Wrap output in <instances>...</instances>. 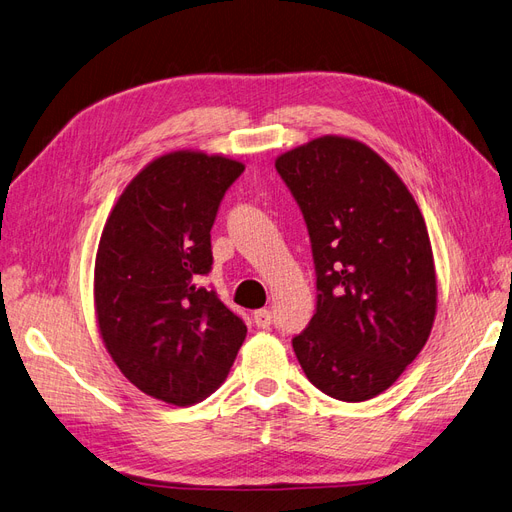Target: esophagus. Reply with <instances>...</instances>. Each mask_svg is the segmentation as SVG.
Segmentation results:
<instances>
[{
    "label": "esophagus",
    "mask_w": 512,
    "mask_h": 512,
    "mask_svg": "<svg viewBox=\"0 0 512 512\" xmlns=\"http://www.w3.org/2000/svg\"><path fill=\"white\" fill-rule=\"evenodd\" d=\"M254 324L258 328H269L273 324V315L269 309H258L254 311Z\"/></svg>",
    "instance_id": "34e87169"
}]
</instances>
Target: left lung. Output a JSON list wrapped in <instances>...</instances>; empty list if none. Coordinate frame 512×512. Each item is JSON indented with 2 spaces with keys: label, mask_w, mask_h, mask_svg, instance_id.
I'll use <instances>...</instances> for the list:
<instances>
[{
  "label": "left lung",
  "mask_w": 512,
  "mask_h": 512,
  "mask_svg": "<svg viewBox=\"0 0 512 512\" xmlns=\"http://www.w3.org/2000/svg\"><path fill=\"white\" fill-rule=\"evenodd\" d=\"M303 211L317 305L292 339L307 379L343 402L385 392L424 349L436 271L424 216L398 173L358 139L324 135L277 156Z\"/></svg>",
  "instance_id": "obj_1"
}]
</instances>
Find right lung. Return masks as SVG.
<instances>
[{
  "mask_svg": "<svg viewBox=\"0 0 512 512\" xmlns=\"http://www.w3.org/2000/svg\"><path fill=\"white\" fill-rule=\"evenodd\" d=\"M243 163L178 150L122 190L95 258V313L105 349L137 390L175 407L216 392L245 341L243 320L214 290L211 226Z\"/></svg>",
  "mask_w": 512,
  "mask_h": 512,
  "instance_id": "1",
  "label": "right lung"
}]
</instances>
